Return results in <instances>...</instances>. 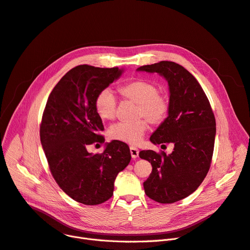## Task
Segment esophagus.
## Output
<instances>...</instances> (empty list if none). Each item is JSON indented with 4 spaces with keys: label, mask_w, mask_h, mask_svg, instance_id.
Listing matches in <instances>:
<instances>
[{
    "label": "esophagus",
    "mask_w": 250,
    "mask_h": 250,
    "mask_svg": "<svg viewBox=\"0 0 250 250\" xmlns=\"http://www.w3.org/2000/svg\"><path fill=\"white\" fill-rule=\"evenodd\" d=\"M129 151H130V155H132V158L136 159L139 156V150L136 147H130Z\"/></svg>",
    "instance_id": "obj_1"
}]
</instances>
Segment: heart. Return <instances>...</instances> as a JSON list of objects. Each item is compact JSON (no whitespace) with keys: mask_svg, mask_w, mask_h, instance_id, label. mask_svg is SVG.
Masks as SVG:
<instances>
[{"mask_svg":"<svg viewBox=\"0 0 250 250\" xmlns=\"http://www.w3.org/2000/svg\"><path fill=\"white\" fill-rule=\"evenodd\" d=\"M118 91L124 98L138 104V117H146L152 125H160L165 121L169 111V102L166 96L159 93L158 87L154 83L138 79L124 84ZM94 107L102 121L113 120L116 112V98L113 92L109 89L101 90L95 98ZM147 129L146 120L130 124L118 123L110 126L108 136L114 141L137 145Z\"/></svg>","mask_w":250,"mask_h":250,"instance_id":"1","label":"heart"}]
</instances>
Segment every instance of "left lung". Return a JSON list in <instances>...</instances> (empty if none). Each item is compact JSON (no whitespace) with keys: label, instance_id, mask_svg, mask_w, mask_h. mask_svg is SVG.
<instances>
[{"label":"left lung","instance_id":"1","mask_svg":"<svg viewBox=\"0 0 250 250\" xmlns=\"http://www.w3.org/2000/svg\"><path fill=\"white\" fill-rule=\"evenodd\" d=\"M139 72L157 73L169 86V111L150 137L154 145L172 143L171 154L141 151L152 173L144 182L150 199L172 204L187 198L205 179L214 152L216 121L211 105L196 79L182 65L168 61L142 65Z\"/></svg>","mask_w":250,"mask_h":250}]
</instances>
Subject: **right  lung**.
I'll use <instances>...</instances> for the list:
<instances>
[{
    "instance_id": "right-lung-1",
    "label": "right lung",
    "mask_w": 250,
    "mask_h": 250,
    "mask_svg": "<svg viewBox=\"0 0 250 250\" xmlns=\"http://www.w3.org/2000/svg\"><path fill=\"white\" fill-rule=\"evenodd\" d=\"M123 73L118 68L77 65L48 96L41 125L42 146L59 187L78 203L94 206L110 199L117 174L132 158L128 146L118 141L105 144L102 154L87 151L92 144L104 143L95 98Z\"/></svg>"
}]
</instances>
